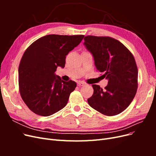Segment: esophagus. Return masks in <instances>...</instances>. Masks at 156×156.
Returning <instances> with one entry per match:
<instances>
[{"label": "esophagus", "instance_id": "esophagus-1", "mask_svg": "<svg viewBox=\"0 0 156 156\" xmlns=\"http://www.w3.org/2000/svg\"><path fill=\"white\" fill-rule=\"evenodd\" d=\"M84 84H85V83H84V82H83V81H79V82L77 83V85H78L79 87H82V86L84 85Z\"/></svg>", "mask_w": 156, "mask_h": 156}]
</instances>
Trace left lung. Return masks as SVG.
Instances as JSON below:
<instances>
[{
	"instance_id": "1",
	"label": "left lung",
	"mask_w": 156,
	"mask_h": 156,
	"mask_svg": "<svg viewBox=\"0 0 156 156\" xmlns=\"http://www.w3.org/2000/svg\"><path fill=\"white\" fill-rule=\"evenodd\" d=\"M84 45L94 56L101 77L108 79L103 90L92 84L89 105L106 116L123 112L133 101L138 88V69L133 55L120 41L108 36H87Z\"/></svg>"
}]
</instances>
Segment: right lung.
<instances>
[{"label":"right lung","instance_id":"obj_1","mask_svg":"<svg viewBox=\"0 0 156 156\" xmlns=\"http://www.w3.org/2000/svg\"><path fill=\"white\" fill-rule=\"evenodd\" d=\"M84 36L47 35L25 51L18 69L19 88L23 101L35 114L48 116L66 105L77 84L62 81L55 72L58 66H65L66 56Z\"/></svg>","mask_w":156,"mask_h":156}]
</instances>
